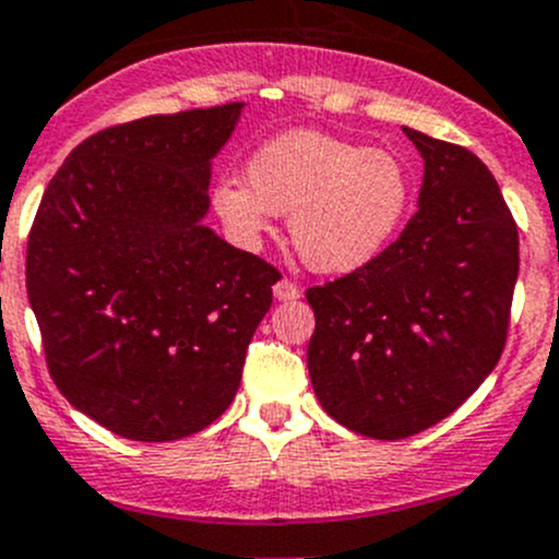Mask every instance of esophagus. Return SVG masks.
Segmentation results:
<instances>
[{
	"instance_id": "1",
	"label": "esophagus",
	"mask_w": 559,
	"mask_h": 559,
	"mask_svg": "<svg viewBox=\"0 0 559 559\" xmlns=\"http://www.w3.org/2000/svg\"><path fill=\"white\" fill-rule=\"evenodd\" d=\"M273 295H275V300H281V302L300 300V286H297L295 281H289V278H281L278 284L273 286Z\"/></svg>"
}]
</instances>
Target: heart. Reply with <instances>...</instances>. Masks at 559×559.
Segmentation results:
<instances>
[{"label": "heart", "mask_w": 559, "mask_h": 559, "mask_svg": "<svg viewBox=\"0 0 559 559\" xmlns=\"http://www.w3.org/2000/svg\"><path fill=\"white\" fill-rule=\"evenodd\" d=\"M412 175L388 150L360 147L319 130H289L257 150L248 180L221 177L213 207L246 246L289 215L302 262L319 273H352L379 257L404 226Z\"/></svg>", "instance_id": "1"}]
</instances>
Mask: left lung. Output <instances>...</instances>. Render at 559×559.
<instances>
[{
  "label": "left lung",
  "mask_w": 559,
  "mask_h": 559,
  "mask_svg": "<svg viewBox=\"0 0 559 559\" xmlns=\"http://www.w3.org/2000/svg\"><path fill=\"white\" fill-rule=\"evenodd\" d=\"M424 158L417 213L373 262L306 292L308 373L349 431L404 440L495 371L519 275V231L484 160L404 128Z\"/></svg>",
  "instance_id": "1"
}]
</instances>
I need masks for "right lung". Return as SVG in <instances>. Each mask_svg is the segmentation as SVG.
<instances>
[{"label": "right lung", "instance_id": "add662e5", "mask_svg": "<svg viewBox=\"0 0 559 559\" xmlns=\"http://www.w3.org/2000/svg\"><path fill=\"white\" fill-rule=\"evenodd\" d=\"M242 106L100 130L37 207L26 292L48 371L124 440H182L224 415L273 302L278 270L204 226L213 158Z\"/></svg>", "mask_w": 559, "mask_h": 559}]
</instances>
